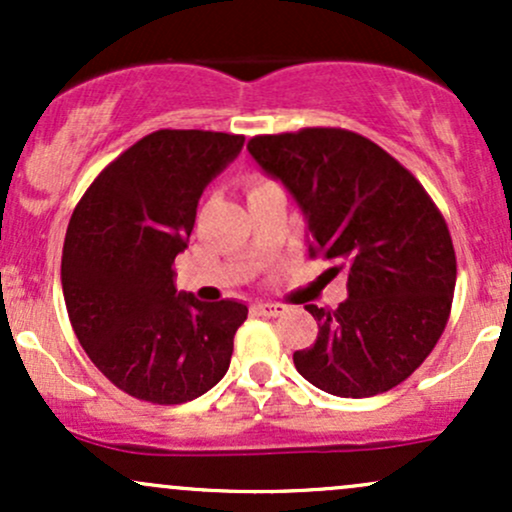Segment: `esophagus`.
<instances>
[{
  "label": "esophagus",
  "instance_id": "obj_1",
  "mask_svg": "<svg viewBox=\"0 0 512 512\" xmlns=\"http://www.w3.org/2000/svg\"><path fill=\"white\" fill-rule=\"evenodd\" d=\"M255 310L260 315H264V317H279V315L286 313V305H281V303H260V305H255Z\"/></svg>",
  "mask_w": 512,
  "mask_h": 512
}]
</instances>
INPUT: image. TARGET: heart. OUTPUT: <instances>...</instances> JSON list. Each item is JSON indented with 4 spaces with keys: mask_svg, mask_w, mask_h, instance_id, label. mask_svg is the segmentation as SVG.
<instances>
[{
    "mask_svg": "<svg viewBox=\"0 0 512 512\" xmlns=\"http://www.w3.org/2000/svg\"><path fill=\"white\" fill-rule=\"evenodd\" d=\"M274 182H269V180H264V178H250L248 180V195L250 192H257V190H264V187H272Z\"/></svg>",
    "mask_w": 512,
    "mask_h": 512,
    "instance_id": "obj_1",
    "label": "heart"
}]
</instances>
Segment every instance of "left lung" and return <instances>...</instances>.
Returning a JSON list of instances; mask_svg holds the SVG:
<instances>
[{"label": "left lung", "instance_id": "8db88e82", "mask_svg": "<svg viewBox=\"0 0 512 512\" xmlns=\"http://www.w3.org/2000/svg\"><path fill=\"white\" fill-rule=\"evenodd\" d=\"M248 151L308 219L310 257L349 276L339 308L305 305L315 344L293 354L308 383L373 397L409 378L448 325L457 260L443 214L397 158L342 127L257 134Z\"/></svg>", "mask_w": 512, "mask_h": 512}]
</instances>
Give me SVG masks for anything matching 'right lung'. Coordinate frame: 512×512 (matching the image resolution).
Instances as JSON below:
<instances>
[{
	"instance_id": "1",
	"label": "right lung",
	"mask_w": 512,
	"mask_h": 512,
	"mask_svg": "<svg viewBox=\"0 0 512 512\" xmlns=\"http://www.w3.org/2000/svg\"><path fill=\"white\" fill-rule=\"evenodd\" d=\"M243 134L158 129L88 185L69 219L62 291L69 322L105 378L151 404H182L226 375L248 320L236 301L175 289L207 182L243 149Z\"/></svg>"
}]
</instances>
